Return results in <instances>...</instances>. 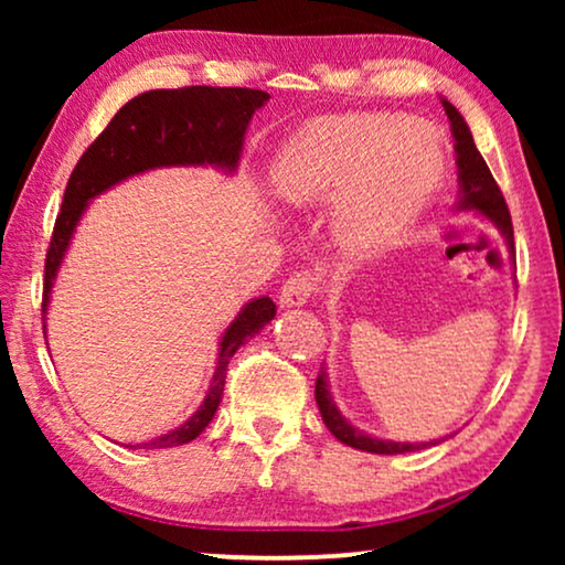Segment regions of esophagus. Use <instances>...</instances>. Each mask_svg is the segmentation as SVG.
<instances>
[{"label": "esophagus", "mask_w": 565, "mask_h": 565, "mask_svg": "<svg viewBox=\"0 0 565 565\" xmlns=\"http://www.w3.org/2000/svg\"><path fill=\"white\" fill-rule=\"evenodd\" d=\"M316 292V280L311 273H296L285 280L282 290H280V303L285 308H296V306H306L311 296Z\"/></svg>", "instance_id": "34e87169"}]
</instances>
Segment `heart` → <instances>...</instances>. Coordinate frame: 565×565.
Instances as JSON below:
<instances>
[{
    "label": "heart",
    "instance_id": "b5f03b06",
    "mask_svg": "<svg viewBox=\"0 0 565 565\" xmlns=\"http://www.w3.org/2000/svg\"><path fill=\"white\" fill-rule=\"evenodd\" d=\"M445 138L393 113L316 118L277 151L273 195L288 207L331 200L329 226L354 254L391 246L419 221L445 177Z\"/></svg>",
    "mask_w": 565,
    "mask_h": 565
}]
</instances>
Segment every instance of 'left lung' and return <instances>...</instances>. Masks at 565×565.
I'll use <instances>...</instances> for the list:
<instances>
[{"instance_id": "1", "label": "left lung", "mask_w": 565, "mask_h": 565, "mask_svg": "<svg viewBox=\"0 0 565 565\" xmlns=\"http://www.w3.org/2000/svg\"><path fill=\"white\" fill-rule=\"evenodd\" d=\"M439 99H443L445 115L447 120H450V130L455 138V164H458V203H455V211L483 215V218L489 221L491 226L499 231L501 238L507 242L509 254H514V228H512V215H509L507 200L501 195L491 169L486 167L481 151L476 149L473 134H470L466 118H462L458 107L447 103L445 97ZM316 404H319L321 419L327 424L331 435H334L339 443L354 447V450H365L375 455H401V452L424 450V447L445 443V437L429 439V443H396V439H381L358 429L342 412H339L334 398H331L327 365L321 367L319 377H316Z\"/></svg>"}]
</instances>
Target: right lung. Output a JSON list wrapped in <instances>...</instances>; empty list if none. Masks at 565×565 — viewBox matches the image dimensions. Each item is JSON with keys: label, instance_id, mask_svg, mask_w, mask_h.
I'll list each match as a JSON object with an SVG mask.
<instances>
[{"label": "right lung", "instance_id": "add662e5", "mask_svg": "<svg viewBox=\"0 0 565 565\" xmlns=\"http://www.w3.org/2000/svg\"><path fill=\"white\" fill-rule=\"evenodd\" d=\"M269 95L262 89L242 87H184L151 89L120 107L97 141L82 153L68 177L64 205L53 226L51 249L45 257L43 282V334L45 313L58 269L72 246L74 231L84 211L97 195L130 177L164 167H215L234 174L244 151V134L252 115L267 105ZM273 298H252L236 319L228 323L218 342V362L198 412L167 435L128 447H177L188 445L213 422L226 385V367L242 344L257 337L275 319Z\"/></svg>", "mask_w": 565, "mask_h": 565}]
</instances>
